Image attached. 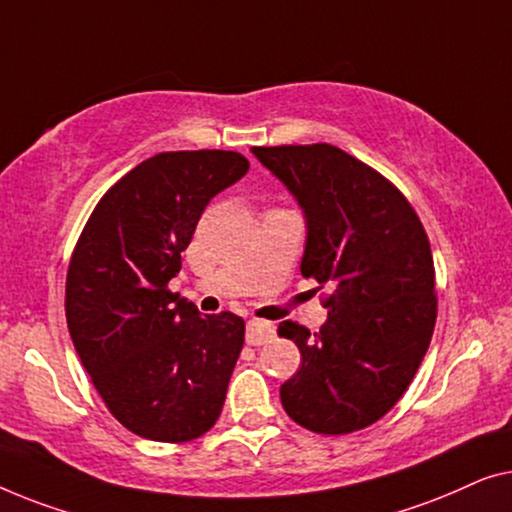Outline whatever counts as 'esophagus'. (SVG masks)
Segmentation results:
<instances>
[{
	"instance_id": "1",
	"label": "esophagus",
	"mask_w": 512,
	"mask_h": 512,
	"mask_svg": "<svg viewBox=\"0 0 512 512\" xmlns=\"http://www.w3.org/2000/svg\"><path fill=\"white\" fill-rule=\"evenodd\" d=\"M273 334H276V329H273L271 322H264V320H250L246 327V341L250 345L269 343Z\"/></svg>"
}]
</instances>
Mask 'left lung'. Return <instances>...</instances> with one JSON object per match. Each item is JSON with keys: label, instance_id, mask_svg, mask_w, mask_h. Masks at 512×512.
Here are the masks:
<instances>
[{"label": "left lung", "instance_id": "8db88e82", "mask_svg": "<svg viewBox=\"0 0 512 512\" xmlns=\"http://www.w3.org/2000/svg\"><path fill=\"white\" fill-rule=\"evenodd\" d=\"M308 222L301 276L329 318L320 331L285 320L301 352L280 387L285 413L308 431L352 434L390 413L434 334L438 297L429 236L397 185L329 143L255 146Z\"/></svg>", "mask_w": 512, "mask_h": 512}]
</instances>
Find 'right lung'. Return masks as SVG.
Listing matches in <instances>:
<instances>
[{
    "mask_svg": "<svg viewBox=\"0 0 512 512\" xmlns=\"http://www.w3.org/2000/svg\"><path fill=\"white\" fill-rule=\"evenodd\" d=\"M248 169L234 150L148 157L97 201L71 253V341L109 413L148 441H194L222 413L246 322L199 315L169 280L208 201Z\"/></svg>",
    "mask_w": 512,
    "mask_h": 512,
    "instance_id": "obj_1",
    "label": "right lung"
}]
</instances>
